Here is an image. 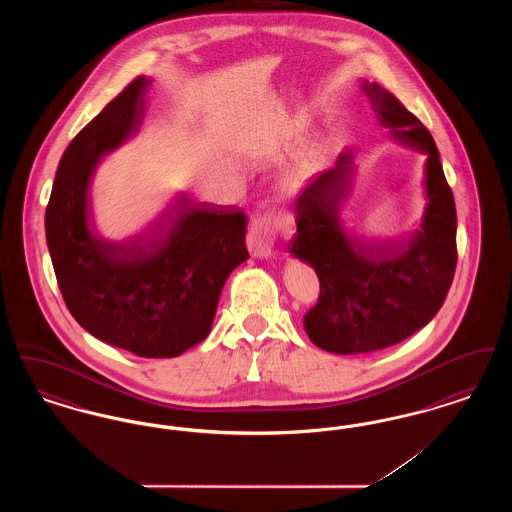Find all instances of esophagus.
I'll use <instances>...</instances> for the list:
<instances>
[{
  "instance_id": "34e87169",
  "label": "esophagus",
  "mask_w": 512,
  "mask_h": 512,
  "mask_svg": "<svg viewBox=\"0 0 512 512\" xmlns=\"http://www.w3.org/2000/svg\"><path fill=\"white\" fill-rule=\"evenodd\" d=\"M284 219L276 217L274 213L257 215L251 219L249 234H247V247L253 257L268 259L274 255V242L276 234L284 228Z\"/></svg>"
}]
</instances>
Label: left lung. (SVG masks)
<instances>
[{
    "label": "left lung",
    "mask_w": 512,
    "mask_h": 512,
    "mask_svg": "<svg viewBox=\"0 0 512 512\" xmlns=\"http://www.w3.org/2000/svg\"><path fill=\"white\" fill-rule=\"evenodd\" d=\"M376 119L391 138L426 155V207L403 240H368L343 226L353 182V151L317 174L295 199L293 257L315 268L320 295L305 332L330 353L359 355L407 340L436 317L457 267V211L428 128L376 82H363Z\"/></svg>",
    "instance_id": "8db88e82"
}]
</instances>
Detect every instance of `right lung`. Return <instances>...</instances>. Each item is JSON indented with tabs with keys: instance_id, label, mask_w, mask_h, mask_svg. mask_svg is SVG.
Listing matches in <instances>:
<instances>
[{
	"instance_id": "add662e5",
	"label": "right lung",
	"mask_w": 512,
	"mask_h": 512,
	"mask_svg": "<svg viewBox=\"0 0 512 512\" xmlns=\"http://www.w3.org/2000/svg\"><path fill=\"white\" fill-rule=\"evenodd\" d=\"M151 78L138 76L63 153L46 209L59 290L94 338L138 357H178L205 340L226 278L249 259L240 207L188 203L153 232L111 242L90 230L88 190L103 155L138 134Z\"/></svg>"
}]
</instances>
